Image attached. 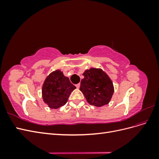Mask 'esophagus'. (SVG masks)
<instances>
[{
    "instance_id": "1",
    "label": "esophagus",
    "mask_w": 159,
    "mask_h": 159,
    "mask_svg": "<svg viewBox=\"0 0 159 159\" xmlns=\"http://www.w3.org/2000/svg\"><path fill=\"white\" fill-rule=\"evenodd\" d=\"M75 86H76V88H80V84H76V85H75Z\"/></svg>"
}]
</instances>
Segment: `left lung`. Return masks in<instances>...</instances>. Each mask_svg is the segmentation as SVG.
<instances>
[{
	"mask_svg": "<svg viewBox=\"0 0 159 159\" xmlns=\"http://www.w3.org/2000/svg\"><path fill=\"white\" fill-rule=\"evenodd\" d=\"M81 81L80 91L87 102L96 107L108 104L114 92L113 82L101 69L90 68L84 71Z\"/></svg>",
	"mask_w": 159,
	"mask_h": 159,
	"instance_id": "obj_1",
	"label": "left lung"
}]
</instances>
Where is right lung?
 I'll return each instance as SVG.
<instances>
[{
	"instance_id": "add662e5",
	"label": "right lung",
	"mask_w": 159,
	"mask_h": 159,
	"mask_svg": "<svg viewBox=\"0 0 159 159\" xmlns=\"http://www.w3.org/2000/svg\"><path fill=\"white\" fill-rule=\"evenodd\" d=\"M68 77L57 70L46 78L42 86V98L50 108L57 109L64 105L71 91L75 89Z\"/></svg>"
}]
</instances>
